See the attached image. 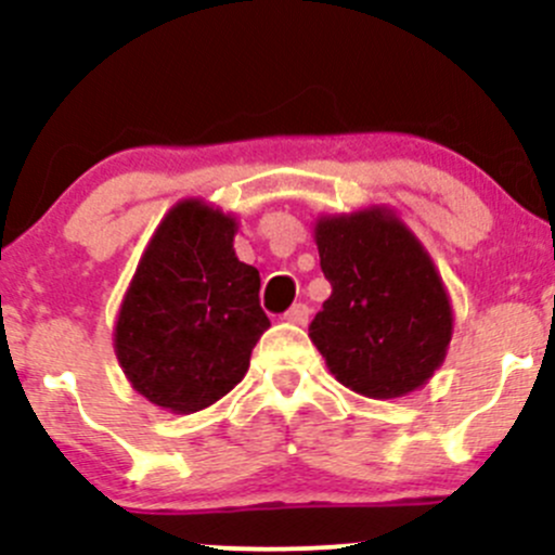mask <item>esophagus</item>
<instances>
[{
	"mask_svg": "<svg viewBox=\"0 0 555 555\" xmlns=\"http://www.w3.org/2000/svg\"><path fill=\"white\" fill-rule=\"evenodd\" d=\"M309 317H311V309L306 304H295L293 309L284 313V319H287L289 324H300V327H306V324H309Z\"/></svg>",
	"mask_w": 555,
	"mask_h": 555,
	"instance_id": "1",
	"label": "esophagus"
}]
</instances>
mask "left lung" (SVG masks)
Listing matches in <instances>:
<instances>
[{
  "label": "left lung",
  "mask_w": 555,
  "mask_h": 555,
  "mask_svg": "<svg viewBox=\"0 0 555 555\" xmlns=\"http://www.w3.org/2000/svg\"><path fill=\"white\" fill-rule=\"evenodd\" d=\"M330 298L311 340L335 382L373 400L422 389L449 354L453 306L438 266L391 206L319 215Z\"/></svg>",
  "instance_id": "left-lung-1"
}]
</instances>
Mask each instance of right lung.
Here are the masks:
<instances>
[{"instance_id":"1","label":"right lung","mask_w":555,"mask_h":555,"mask_svg":"<svg viewBox=\"0 0 555 555\" xmlns=\"http://www.w3.org/2000/svg\"><path fill=\"white\" fill-rule=\"evenodd\" d=\"M238 217L182 198L144 246L117 309L112 346L131 389L160 411H204L249 371L260 335V273L236 257Z\"/></svg>"}]
</instances>
